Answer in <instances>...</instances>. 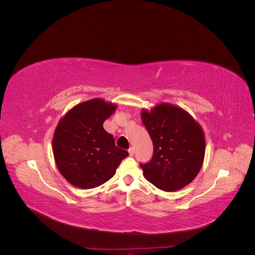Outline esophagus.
Wrapping results in <instances>:
<instances>
[{
    "label": "esophagus",
    "mask_w": 255,
    "mask_h": 255,
    "mask_svg": "<svg viewBox=\"0 0 255 255\" xmlns=\"http://www.w3.org/2000/svg\"><path fill=\"white\" fill-rule=\"evenodd\" d=\"M128 154L130 156L134 155V148H133V146H130V148L128 149Z\"/></svg>",
    "instance_id": "obj_1"
}]
</instances>
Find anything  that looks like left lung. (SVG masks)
I'll return each mask as SVG.
<instances>
[{
	"instance_id": "1",
	"label": "left lung",
	"mask_w": 255,
	"mask_h": 255,
	"mask_svg": "<svg viewBox=\"0 0 255 255\" xmlns=\"http://www.w3.org/2000/svg\"><path fill=\"white\" fill-rule=\"evenodd\" d=\"M141 120L153 142V156L140 164L143 175L164 191H175L194 181L202 167L205 137L202 128L179 106L161 103Z\"/></svg>"
}]
</instances>
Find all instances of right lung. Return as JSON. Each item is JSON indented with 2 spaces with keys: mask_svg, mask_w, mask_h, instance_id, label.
I'll return each instance as SVG.
<instances>
[{
  "mask_svg": "<svg viewBox=\"0 0 255 255\" xmlns=\"http://www.w3.org/2000/svg\"><path fill=\"white\" fill-rule=\"evenodd\" d=\"M116 109V104L92 99L75 105L58 122L53 136L54 158L73 186L90 189L104 184L128 155L103 128Z\"/></svg>",
  "mask_w": 255,
  "mask_h": 255,
  "instance_id": "right-lung-1",
  "label": "right lung"
}]
</instances>
